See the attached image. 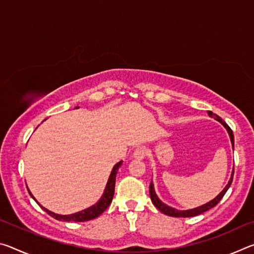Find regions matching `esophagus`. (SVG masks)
<instances>
[{
    "label": "esophagus",
    "mask_w": 254,
    "mask_h": 254,
    "mask_svg": "<svg viewBox=\"0 0 254 254\" xmlns=\"http://www.w3.org/2000/svg\"><path fill=\"white\" fill-rule=\"evenodd\" d=\"M145 156H147V149L144 147H140V148H136L134 150V152H133V157L135 159H143Z\"/></svg>",
    "instance_id": "esophagus-1"
}]
</instances>
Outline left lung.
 <instances>
[{"mask_svg": "<svg viewBox=\"0 0 254 254\" xmlns=\"http://www.w3.org/2000/svg\"><path fill=\"white\" fill-rule=\"evenodd\" d=\"M208 115L210 118H214L215 120H217L218 122H221L223 126L225 127V128L227 130V132H229L230 134V137H231V142H232V147L234 148V135H233V132H232L231 127L227 126V124L223 121V120L218 117V115L214 114L213 112L208 111ZM233 174H234V169H233V173H232V177L230 179L229 184L226 185V187L223 189V190L221 191L220 195H217L216 197L213 200L208 201L207 204L205 205H201L199 206V207L197 208H194V209H188V210H178V209H175L173 207H170V206L163 204L162 201L158 198V196L156 195V191H154V188H153V184H152V180H151V184H150V187H149V192H150V198H151V201L152 204L156 206V207L160 210L161 213L168 215V216H173V217H191V216H196V215H199L201 213L206 212V210H208L210 208H213L214 206H216L218 203H220V200L223 198V196L225 195V192L227 191V189L230 188L231 184H232V180H233Z\"/></svg>", "mask_w": 254, "mask_h": 254, "instance_id": "obj_1", "label": "left lung"}]
</instances>
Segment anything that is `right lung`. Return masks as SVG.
Returning <instances> with one entry per match:
<instances>
[{
    "label": "right lung",
    "instance_id": "obj_1",
    "mask_svg": "<svg viewBox=\"0 0 254 254\" xmlns=\"http://www.w3.org/2000/svg\"><path fill=\"white\" fill-rule=\"evenodd\" d=\"M122 165V161L118 162L117 165L114 166L113 170H112V173L110 175V178H109V182H107L106 185V188H105V191L104 194H103L102 198L97 201L95 205H93L92 207H89L87 209H84L81 210V212L78 213H75V214H70V215H59V214H55L53 212H50V210L46 209L45 207H42L40 205V207L46 210L47 213H48L50 216H53L54 218L58 221H65V222H70V221H74V222H85V221H89V220H94V218H96L100 216V215L104 212V210L109 207L110 204L112 203V199H113V196H114V188H115V179H117V174H118V170L120 167ZM29 194L31 195L32 198L34 199V197L32 196L31 192L29 191ZM36 200V199H34ZM37 201V200H36Z\"/></svg>",
    "mask_w": 254,
    "mask_h": 254
}]
</instances>
